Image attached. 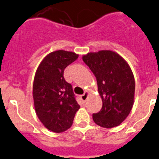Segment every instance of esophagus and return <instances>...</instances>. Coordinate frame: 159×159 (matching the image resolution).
<instances>
[{"label": "esophagus", "mask_w": 159, "mask_h": 159, "mask_svg": "<svg viewBox=\"0 0 159 159\" xmlns=\"http://www.w3.org/2000/svg\"><path fill=\"white\" fill-rule=\"evenodd\" d=\"M80 98H81V99H82L83 102H86V99H87L88 98V92H85L83 94H82V95L80 96Z\"/></svg>", "instance_id": "34e87169"}]
</instances>
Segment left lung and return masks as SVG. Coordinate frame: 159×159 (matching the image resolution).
<instances>
[{
  "instance_id": "obj_1",
  "label": "left lung",
  "mask_w": 159,
  "mask_h": 159,
  "mask_svg": "<svg viewBox=\"0 0 159 159\" xmlns=\"http://www.w3.org/2000/svg\"><path fill=\"white\" fill-rule=\"evenodd\" d=\"M82 60L95 76L102 100V108L93 114V120L107 129L118 126L129 116L134 101L131 69L120 55L108 50L88 53Z\"/></svg>"
}]
</instances>
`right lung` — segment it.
<instances>
[{
	"label": "right lung",
	"mask_w": 159,
	"mask_h": 159,
	"mask_svg": "<svg viewBox=\"0 0 159 159\" xmlns=\"http://www.w3.org/2000/svg\"><path fill=\"white\" fill-rule=\"evenodd\" d=\"M78 55L59 50L49 53L37 69L33 84V98L37 116L50 131L62 133L73 125L78 109L71 84L64 77L68 65Z\"/></svg>",
	"instance_id": "add662e5"
}]
</instances>
